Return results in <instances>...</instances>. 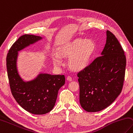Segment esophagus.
<instances>
[{
  "mask_svg": "<svg viewBox=\"0 0 133 133\" xmlns=\"http://www.w3.org/2000/svg\"><path fill=\"white\" fill-rule=\"evenodd\" d=\"M67 79L69 81H71L72 80H73V79H72V77H70V76H68L67 77Z\"/></svg>",
  "mask_w": 133,
  "mask_h": 133,
  "instance_id": "34e87169",
  "label": "esophagus"
}]
</instances>
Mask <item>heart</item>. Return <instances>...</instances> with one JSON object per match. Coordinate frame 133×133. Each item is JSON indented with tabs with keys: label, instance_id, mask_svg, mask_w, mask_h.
Wrapping results in <instances>:
<instances>
[{
	"label": "heart",
	"instance_id": "b5f03b06",
	"mask_svg": "<svg viewBox=\"0 0 133 133\" xmlns=\"http://www.w3.org/2000/svg\"><path fill=\"white\" fill-rule=\"evenodd\" d=\"M96 46L92 39L76 38L58 48L57 54L52 56L55 66H60L62 58H69L67 66L71 70L78 72L87 67L95 54Z\"/></svg>",
	"mask_w": 133,
	"mask_h": 133
}]
</instances>
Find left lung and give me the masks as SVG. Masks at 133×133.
Returning a JSON list of instances; mask_svg holds the SVG:
<instances>
[{
  "label": "left lung",
  "mask_w": 133,
  "mask_h": 133,
  "mask_svg": "<svg viewBox=\"0 0 133 133\" xmlns=\"http://www.w3.org/2000/svg\"><path fill=\"white\" fill-rule=\"evenodd\" d=\"M101 53L84 70L77 74L79 103L88 112L108 107L121 93L124 81L126 58L119 41L109 31Z\"/></svg>",
  "instance_id": "8db88e82"
}]
</instances>
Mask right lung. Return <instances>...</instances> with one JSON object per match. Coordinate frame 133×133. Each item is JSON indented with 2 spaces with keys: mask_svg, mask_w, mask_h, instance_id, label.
Masks as SVG:
<instances>
[{
  "mask_svg": "<svg viewBox=\"0 0 133 133\" xmlns=\"http://www.w3.org/2000/svg\"><path fill=\"white\" fill-rule=\"evenodd\" d=\"M42 39L34 35L25 34L18 38L9 49L6 66L12 95L24 109L35 115L46 114L52 110L59 89L65 83L64 75L40 74L32 81L24 82L18 73V52Z\"/></svg>",
  "mask_w": 133,
  "mask_h": 133,
  "instance_id": "add662e5",
  "label": "right lung"
}]
</instances>
